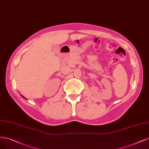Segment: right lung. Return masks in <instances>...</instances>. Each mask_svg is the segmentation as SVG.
Masks as SVG:
<instances>
[{
	"label": "right lung",
	"mask_w": 149,
	"mask_h": 149,
	"mask_svg": "<svg viewBox=\"0 0 149 149\" xmlns=\"http://www.w3.org/2000/svg\"><path fill=\"white\" fill-rule=\"evenodd\" d=\"M22 97H23V98H24V99H26V98H25V97H23V95H22Z\"/></svg>",
	"instance_id": "right-lung-1"
}]
</instances>
